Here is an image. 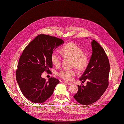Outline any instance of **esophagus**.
<instances>
[{"label":"esophagus","instance_id":"obj_1","mask_svg":"<svg viewBox=\"0 0 124 124\" xmlns=\"http://www.w3.org/2000/svg\"><path fill=\"white\" fill-rule=\"evenodd\" d=\"M65 83H66L67 84H68V85H72V84H73V83H71V82H70L65 81Z\"/></svg>","mask_w":124,"mask_h":124}]
</instances>
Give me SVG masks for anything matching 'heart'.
<instances>
[{"instance_id": "heart-1", "label": "heart", "mask_w": 124, "mask_h": 124, "mask_svg": "<svg viewBox=\"0 0 124 124\" xmlns=\"http://www.w3.org/2000/svg\"><path fill=\"white\" fill-rule=\"evenodd\" d=\"M61 54L65 57L73 59L72 65L79 70H84L88 66L89 60L84 55V52L81 48L73 43H70L65 45L61 50ZM61 54L57 51L53 52L51 55V61L55 66H58L62 60ZM76 74L75 69H62L58 72V75L65 80H70Z\"/></svg>"}]
</instances>
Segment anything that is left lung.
Segmentation results:
<instances>
[{"mask_svg":"<svg viewBox=\"0 0 124 124\" xmlns=\"http://www.w3.org/2000/svg\"><path fill=\"white\" fill-rule=\"evenodd\" d=\"M92 40V56L85 71L79 78L83 82L87 80V85H78V92L73 96L82 105L96 102L105 93L109 83L110 67L108 57L101 45L95 40Z\"/></svg>","mask_w":124,"mask_h":124,"instance_id":"8db88e82","label":"left lung"}]
</instances>
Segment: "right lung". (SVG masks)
Returning a JSON list of instances; mask_svg holds the SVG:
<instances>
[{
	"mask_svg": "<svg viewBox=\"0 0 124 124\" xmlns=\"http://www.w3.org/2000/svg\"><path fill=\"white\" fill-rule=\"evenodd\" d=\"M63 43L60 38L41 34L23 50L16 72V79L22 93L30 101L35 103L44 102L52 96L59 83L54 77L47 81L41 77V74L44 71L51 73V55Z\"/></svg>",
	"mask_w": 124,
	"mask_h": 124,
	"instance_id": "add662e5",
	"label": "right lung"
}]
</instances>
